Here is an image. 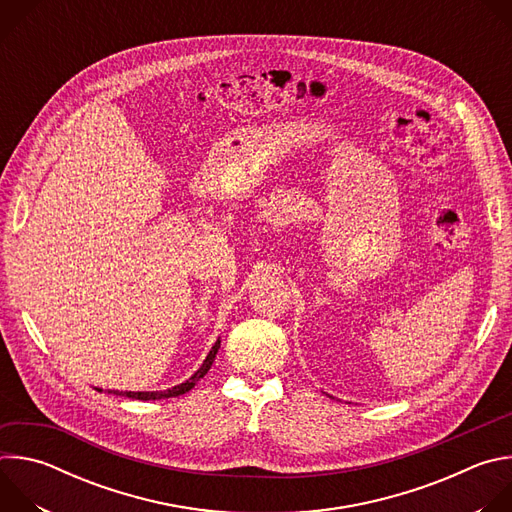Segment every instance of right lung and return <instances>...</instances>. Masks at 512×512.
I'll list each match as a JSON object with an SVG mask.
<instances>
[{
    "label": "right lung",
    "mask_w": 512,
    "mask_h": 512,
    "mask_svg": "<svg viewBox=\"0 0 512 512\" xmlns=\"http://www.w3.org/2000/svg\"><path fill=\"white\" fill-rule=\"evenodd\" d=\"M218 348H221V340H216L214 342V346H212V350L208 352V356H206V360L202 362V367L186 381V383H182V385H176V387H172V389H168V391H148V393H131V391H125V393H119V391H109V393H119V395H125V397H129V399H139V401H156V399H168V397H178V395H184V393H188L206 373H208V369L212 367V362H214V356H216V352H218Z\"/></svg>",
    "instance_id": "add662e5"
}]
</instances>
